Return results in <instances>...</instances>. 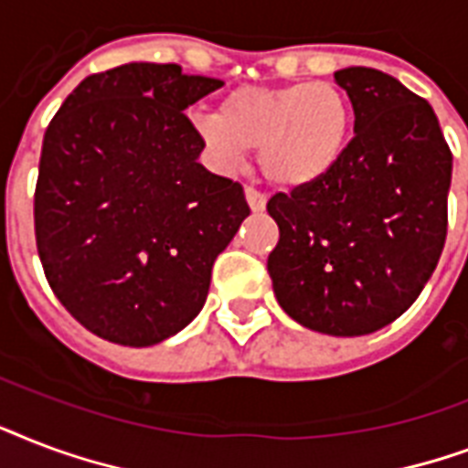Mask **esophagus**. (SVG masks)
I'll use <instances>...</instances> for the list:
<instances>
[{
    "instance_id": "34e87169",
    "label": "esophagus",
    "mask_w": 468,
    "mask_h": 468,
    "mask_svg": "<svg viewBox=\"0 0 468 468\" xmlns=\"http://www.w3.org/2000/svg\"><path fill=\"white\" fill-rule=\"evenodd\" d=\"M244 195H246V202H249V207H251L253 212H261V209L266 207V195L259 193V190H253V187H246Z\"/></svg>"
}]
</instances>
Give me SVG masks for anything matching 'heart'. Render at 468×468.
<instances>
[{"label":"heart","instance_id":"1","mask_svg":"<svg viewBox=\"0 0 468 468\" xmlns=\"http://www.w3.org/2000/svg\"><path fill=\"white\" fill-rule=\"evenodd\" d=\"M200 141L217 163L234 168L246 148H259L261 173L273 185L298 190L320 183L346 154L354 110L335 82L239 87L217 114L193 119Z\"/></svg>","mask_w":468,"mask_h":468}]
</instances>
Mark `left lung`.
I'll list each match as a JSON object with an SVG mask.
<instances>
[{
	"instance_id": "obj_1",
	"label": "left lung",
	"mask_w": 468,
	"mask_h": 468,
	"mask_svg": "<svg viewBox=\"0 0 468 468\" xmlns=\"http://www.w3.org/2000/svg\"><path fill=\"white\" fill-rule=\"evenodd\" d=\"M354 107V139L320 183L278 193L268 273L303 327L361 336L418 300L447 239L452 151L427 100L373 68L335 72Z\"/></svg>"
}]
</instances>
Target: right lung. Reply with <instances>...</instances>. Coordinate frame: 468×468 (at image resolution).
I'll use <instances>...</instances> for the list:
<instances>
[{
    "instance_id": "right-lung-1",
    "label": "right lung",
    "mask_w": 468,
    "mask_h": 468,
    "mask_svg": "<svg viewBox=\"0 0 468 468\" xmlns=\"http://www.w3.org/2000/svg\"><path fill=\"white\" fill-rule=\"evenodd\" d=\"M222 85L126 63L82 80L46 129L38 256L65 310L107 342L151 346L187 327L251 212L241 185L197 163L205 144L183 114Z\"/></svg>"
}]
</instances>
